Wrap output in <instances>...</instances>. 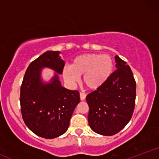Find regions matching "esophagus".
I'll use <instances>...</instances> for the list:
<instances>
[{
  "instance_id": "esophagus-1",
  "label": "esophagus",
  "mask_w": 159,
  "mask_h": 159,
  "mask_svg": "<svg viewBox=\"0 0 159 159\" xmlns=\"http://www.w3.org/2000/svg\"><path fill=\"white\" fill-rule=\"evenodd\" d=\"M86 95L85 93H83V92H81L80 93V98H81V101H83V100H84L86 98Z\"/></svg>"
}]
</instances>
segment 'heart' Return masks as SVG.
I'll list each match as a JSON object with an SVG mask.
<instances>
[{
  "label": "heart",
  "instance_id": "obj_1",
  "mask_svg": "<svg viewBox=\"0 0 159 159\" xmlns=\"http://www.w3.org/2000/svg\"><path fill=\"white\" fill-rule=\"evenodd\" d=\"M113 61L107 54H84L76 57L71 66L63 69L64 80L73 85L82 75V81L90 90H96L107 81L113 72Z\"/></svg>",
  "mask_w": 159,
  "mask_h": 159
}]
</instances>
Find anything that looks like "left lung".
Returning <instances> with one entry per match:
<instances>
[{
  "label": "left lung",
  "instance_id": "1",
  "mask_svg": "<svg viewBox=\"0 0 159 159\" xmlns=\"http://www.w3.org/2000/svg\"><path fill=\"white\" fill-rule=\"evenodd\" d=\"M116 69L104 84L87 96L88 123L93 132L116 134L130 121L136 97V82L126 62L115 56Z\"/></svg>",
  "mask_w": 159,
  "mask_h": 159
}]
</instances>
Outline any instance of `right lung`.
<instances>
[{
    "label": "right lung",
    "instance_id": "right-lung-1",
    "mask_svg": "<svg viewBox=\"0 0 159 159\" xmlns=\"http://www.w3.org/2000/svg\"><path fill=\"white\" fill-rule=\"evenodd\" d=\"M60 52H45L27 67L20 90L21 112L25 125L36 135L52 139L66 132L72 113L80 102L78 90L62 87L55 75L49 84L40 78L42 68L63 73L65 62Z\"/></svg>",
    "mask_w": 159,
    "mask_h": 159
}]
</instances>
